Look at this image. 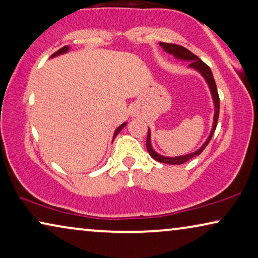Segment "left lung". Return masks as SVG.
I'll use <instances>...</instances> for the list:
<instances>
[{"label": "left lung", "mask_w": 258, "mask_h": 258, "mask_svg": "<svg viewBox=\"0 0 258 258\" xmlns=\"http://www.w3.org/2000/svg\"><path fill=\"white\" fill-rule=\"evenodd\" d=\"M160 46L165 50L166 52L172 53V55L175 58H177V59L189 61V65H188V67L200 72V74L202 75V77L206 79L207 84H208V86H209V90H210V92H212V97H213V101H214V107H215V113H214V121H213V128H212V131H210L208 139L205 141V144H203L198 151H195L190 154L180 155V157H173V158L164 157V155L158 154L157 152L153 150V147H152V145H151V132H150V128H148L146 147H147V151H148V153H150L151 157L153 158L154 160H157L159 162H162V164L181 165V164H184V162L189 160V159L200 155L202 153V151L207 147V145L209 144V141H210V139H212L213 134L216 130L217 120H219L220 98H219V93H217L216 83H215V79H214V77H213L212 70H210V68L208 67V65H207L206 63H203L200 58H199L197 55H194L193 52H190L188 49L183 48V46H181V45L172 44V43H162V42H160Z\"/></svg>", "instance_id": "8db88e82"}]
</instances>
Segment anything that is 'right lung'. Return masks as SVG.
Masks as SVG:
<instances>
[{
  "label": "right lung",
  "mask_w": 258,
  "mask_h": 258,
  "mask_svg": "<svg viewBox=\"0 0 258 258\" xmlns=\"http://www.w3.org/2000/svg\"><path fill=\"white\" fill-rule=\"evenodd\" d=\"M68 51H69V46H68V45H65V46H63V48H61V49L58 50V51H56L55 53H53V55H52L51 57H55V56H58V55H61V53H65V52H68ZM126 124H127V122H124V124H121L120 126H119V127H118L117 130H115V132H114V134H113V139H114L115 137L118 136V133L120 132V131L125 127Z\"/></svg>",
  "instance_id": "right-lung-1"
}]
</instances>
